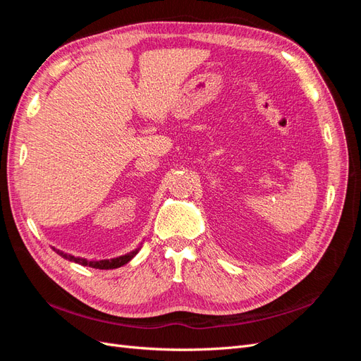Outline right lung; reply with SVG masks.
<instances>
[{
  "label": "right lung",
  "mask_w": 361,
  "mask_h": 361,
  "mask_svg": "<svg viewBox=\"0 0 361 361\" xmlns=\"http://www.w3.org/2000/svg\"><path fill=\"white\" fill-rule=\"evenodd\" d=\"M140 247H137L135 250L129 251V253L123 255V256H118V257H114V259H104V260H87V259H82V257H75L72 255H68V253H63V251L54 248V251H57V255H60L61 257L68 259L71 262H75V264H80L82 267H92V268H96V269H114V268H120L126 265L128 262L133 259L137 253H138Z\"/></svg>",
  "instance_id": "add662e5"
}]
</instances>
